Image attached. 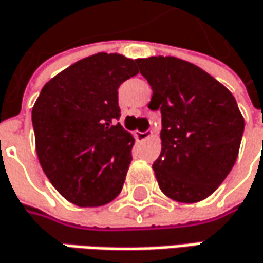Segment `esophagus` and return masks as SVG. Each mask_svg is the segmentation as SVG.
Segmentation results:
<instances>
[{"instance_id":"1","label":"esophagus","mask_w":263,"mask_h":263,"mask_svg":"<svg viewBox=\"0 0 263 263\" xmlns=\"http://www.w3.org/2000/svg\"><path fill=\"white\" fill-rule=\"evenodd\" d=\"M152 135V131H137L135 132V138H137V141H144V140H147L148 137Z\"/></svg>"}]
</instances>
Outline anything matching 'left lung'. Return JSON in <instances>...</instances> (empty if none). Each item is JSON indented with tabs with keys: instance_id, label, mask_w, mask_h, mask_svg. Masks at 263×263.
<instances>
[{
	"instance_id": "left-lung-1",
	"label": "left lung",
	"mask_w": 263,
	"mask_h": 263,
	"mask_svg": "<svg viewBox=\"0 0 263 263\" xmlns=\"http://www.w3.org/2000/svg\"><path fill=\"white\" fill-rule=\"evenodd\" d=\"M162 115V150L153 162L159 187L178 202L205 199L238 156L244 132L234 95L209 72L173 56L137 59Z\"/></svg>"
}]
</instances>
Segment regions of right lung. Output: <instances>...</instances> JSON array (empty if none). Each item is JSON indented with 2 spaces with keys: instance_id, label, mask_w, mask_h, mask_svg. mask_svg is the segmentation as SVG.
Wrapping results in <instances>:
<instances>
[{
  "instance_id": "obj_1",
  "label": "right lung",
  "mask_w": 263,
  "mask_h": 263,
  "mask_svg": "<svg viewBox=\"0 0 263 263\" xmlns=\"http://www.w3.org/2000/svg\"><path fill=\"white\" fill-rule=\"evenodd\" d=\"M137 61L97 53L41 89L32 108L35 147L54 189L79 207H100L120 193L134 137L119 123L117 89L138 74Z\"/></svg>"
}]
</instances>
